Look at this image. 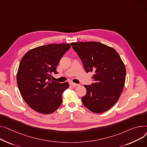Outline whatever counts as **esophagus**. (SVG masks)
Returning a JSON list of instances; mask_svg holds the SVG:
<instances>
[{"instance_id":"1","label":"esophagus","mask_w":147,"mask_h":147,"mask_svg":"<svg viewBox=\"0 0 147 147\" xmlns=\"http://www.w3.org/2000/svg\"><path fill=\"white\" fill-rule=\"evenodd\" d=\"M70 85L73 86V87H77V86H78L79 85L77 84H75L74 82H70Z\"/></svg>"}]
</instances>
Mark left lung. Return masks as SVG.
<instances>
[{
	"mask_svg": "<svg viewBox=\"0 0 147 147\" xmlns=\"http://www.w3.org/2000/svg\"><path fill=\"white\" fill-rule=\"evenodd\" d=\"M72 47L82 60L87 72L94 75L91 85H85L83 105L94 113H102L113 106L122 93L126 68L117 51L99 42H72Z\"/></svg>",
	"mask_w": 147,
	"mask_h": 147,
	"instance_id": "1",
	"label": "left lung"
}]
</instances>
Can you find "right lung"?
<instances>
[{
  "mask_svg": "<svg viewBox=\"0 0 147 147\" xmlns=\"http://www.w3.org/2000/svg\"><path fill=\"white\" fill-rule=\"evenodd\" d=\"M69 44H52L30 50L22 58L17 73V84L21 96L33 110L42 114L55 111L62 102V92L69 83L51 80L58 74L56 67Z\"/></svg>",
  "mask_w": 147,
  "mask_h": 147,
  "instance_id": "obj_1",
  "label": "right lung"
}]
</instances>
